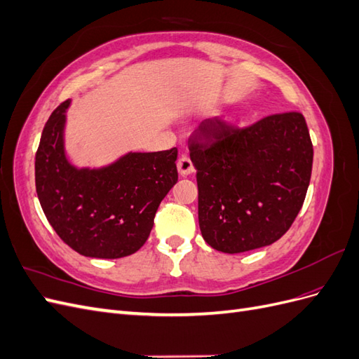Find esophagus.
<instances>
[{"instance_id":"esophagus-1","label":"esophagus","mask_w":359,"mask_h":359,"mask_svg":"<svg viewBox=\"0 0 359 359\" xmlns=\"http://www.w3.org/2000/svg\"><path fill=\"white\" fill-rule=\"evenodd\" d=\"M177 166H178V172L182 177H186V175H189V173L193 172V163H191L190 157H187V156H181L178 158Z\"/></svg>"}]
</instances>
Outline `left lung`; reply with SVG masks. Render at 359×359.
Returning a JSON list of instances; mask_svg holds the SVG:
<instances>
[{
  "label": "left lung",
  "mask_w": 359,
  "mask_h": 359,
  "mask_svg": "<svg viewBox=\"0 0 359 359\" xmlns=\"http://www.w3.org/2000/svg\"><path fill=\"white\" fill-rule=\"evenodd\" d=\"M203 240L223 253H243L283 236L306 199L313 145L299 112L274 114L247 127L219 118L190 139Z\"/></svg>",
  "instance_id": "1"
}]
</instances>
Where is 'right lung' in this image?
Listing matches in <instances>:
<instances>
[{"label":"right lung","mask_w":359,"mask_h":359,"mask_svg":"<svg viewBox=\"0 0 359 359\" xmlns=\"http://www.w3.org/2000/svg\"><path fill=\"white\" fill-rule=\"evenodd\" d=\"M70 100L43 128L36 153V190L48 222L61 240L86 257L136 253L154 224L160 202L178 181V149L128 153L102 169H78L64 151Z\"/></svg>","instance_id":"obj_1"}]
</instances>
